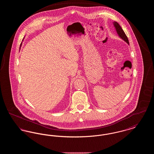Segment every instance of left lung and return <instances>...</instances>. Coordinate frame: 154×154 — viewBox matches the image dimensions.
I'll use <instances>...</instances> for the list:
<instances>
[{
  "label": "left lung",
  "instance_id": "obj_1",
  "mask_svg": "<svg viewBox=\"0 0 154 154\" xmlns=\"http://www.w3.org/2000/svg\"><path fill=\"white\" fill-rule=\"evenodd\" d=\"M113 25H114V26L116 28L118 35L120 37L122 40H124L126 43H127L128 44H129L128 37L126 36V35H125L124 31L122 29L121 26L119 25V23L116 21H114V22H113Z\"/></svg>",
  "mask_w": 154,
  "mask_h": 154
}]
</instances>
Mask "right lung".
Listing matches in <instances>:
<instances>
[{"label": "right lung", "mask_w": 154, "mask_h": 154, "mask_svg": "<svg viewBox=\"0 0 154 154\" xmlns=\"http://www.w3.org/2000/svg\"><path fill=\"white\" fill-rule=\"evenodd\" d=\"M23 40H22V41H23ZM21 45H22V43H21V45H20V47H21Z\"/></svg>", "instance_id": "obj_1"}]
</instances>
